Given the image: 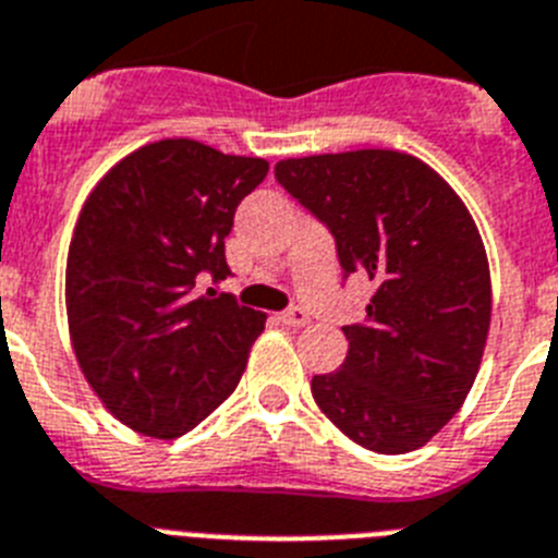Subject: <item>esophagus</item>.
<instances>
[{
  "label": "esophagus",
  "mask_w": 558,
  "mask_h": 558,
  "mask_svg": "<svg viewBox=\"0 0 558 558\" xmlns=\"http://www.w3.org/2000/svg\"><path fill=\"white\" fill-rule=\"evenodd\" d=\"M278 320L283 323V326H292V329H301V326H306L308 323V315L303 312L301 306H289L287 312H280Z\"/></svg>",
  "instance_id": "esophagus-1"
}]
</instances>
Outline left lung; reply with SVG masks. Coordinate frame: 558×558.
Listing matches in <instances>:
<instances>
[{
  "instance_id": "8db88e82",
  "label": "left lung",
  "mask_w": 558,
  "mask_h": 558,
  "mask_svg": "<svg viewBox=\"0 0 558 558\" xmlns=\"http://www.w3.org/2000/svg\"><path fill=\"white\" fill-rule=\"evenodd\" d=\"M278 184L335 238L343 280H374L349 354L312 377V397L357 446L405 453L460 411L490 326V275L460 195L395 149L278 161Z\"/></svg>"
}]
</instances>
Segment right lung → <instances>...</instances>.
I'll return each mask as SVG.
<instances>
[{"label":"right lung","instance_id":"obj_1","mask_svg":"<svg viewBox=\"0 0 558 558\" xmlns=\"http://www.w3.org/2000/svg\"><path fill=\"white\" fill-rule=\"evenodd\" d=\"M269 172L190 138L135 149L84 201L64 298L84 377L116 420L175 439L241 380L264 312L201 292L232 271L223 238Z\"/></svg>","mask_w":558,"mask_h":558}]
</instances>
